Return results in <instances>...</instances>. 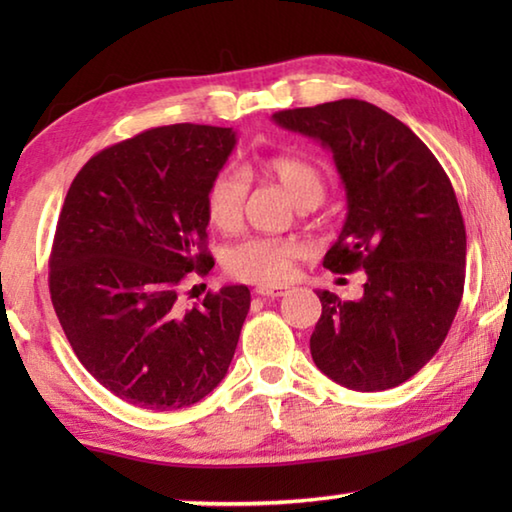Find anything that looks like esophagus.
<instances>
[{"label":"esophagus","mask_w":512,"mask_h":512,"mask_svg":"<svg viewBox=\"0 0 512 512\" xmlns=\"http://www.w3.org/2000/svg\"><path fill=\"white\" fill-rule=\"evenodd\" d=\"M255 293L264 298H282L287 296V293H291V287H257Z\"/></svg>","instance_id":"obj_1"}]
</instances>
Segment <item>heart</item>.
<instances>
[{
    "label": "heart",
    "mask_w": 512,
    "mask_h": 512,
    "mask_svg": "<svg viewBox=\"0 0 512 512\" xmlns=\"http://www.w3.org/2000/svg\"><path fill=\"white\" fill-rule=\"evenodd\" d=\"M264 171L275 183H280L300 210H314L325 198V176L316 164L300 158H271ZM248 198L246 173L235 167H225L212 178L205 192L207 219L223 232H232L244 219ZM296 239L284 237H248L232 246L225 255V271L244 282L273 287L291 275V262L300 255Z\"/></svg>",
    "instance_id": "1"
}]
</instances>
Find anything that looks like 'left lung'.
<instances>
[{"mask_svg":"<svg viewBox=\"0 0 512 512\" xmlns=\"http://www.w3.org/2000/svg\"><path fill=\"white\" fill-rule=\"evenodd\" d=\"M277 126L332 153L348 214L323 266L366 271L359 300L323 302L311 359L350 391L411 379L443 345L465 284V225L445 169L400 119L368 101L280 110Z\"/></svg>","mask_w":512,"mask_h":512,"instance_id":"obj_1","label":"left lung"}]
</instances>
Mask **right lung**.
Masks as SVG:
<instances>
[{"mask_svg":"<svg viewBox=\"0 0 512 512\" xmlns=\"http://www.w3.org/2000/svg\"><path fill=\"white\" fill-rule=\"evenodd\" d=\"M237 144L232 128H151L94 155L58 216L49 291L85 370L128 404L176 411L228 372L250 309L244 284L183 307L178 287L205 275V192Z\"/></svg>","mask_w":512,"mask_h":512,"instance_id":"add662e5","label":"right lung"}]
</instances>
